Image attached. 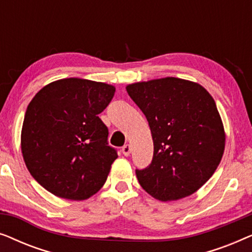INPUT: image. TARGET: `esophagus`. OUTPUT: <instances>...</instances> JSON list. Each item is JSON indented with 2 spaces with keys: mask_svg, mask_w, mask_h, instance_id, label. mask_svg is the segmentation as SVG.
Listing matches in <instances>:
<instances>
[{
  "mask_svg": "<svg viewBox=\"0 0 252 252\" xmlns=\"http://www.w3.org/2000/svg\"><path fill=\"white\" fill-rule=\"evenodd\" d=\"M130 150H132V149H130V146H129V144H125V146H124L123 147V154H124V156H129V154H130Z\"/></svg>",
  "mask_w": 252,
  "mask_h": 252,
  "instance_id": "34e87169",
  "label": "esophagus"
}]
</instances>
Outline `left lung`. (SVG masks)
Listing matches in <instances>:
<instances>
[{"mask_svg":"<svg viewBox=\"0 0 252 252\" xmlns=\"http://www.w3.org/2000/svg\"><path fill=\"white\" fill-rule=\"evenodd\" d=\"M142 110L154 141V157L136 170L141 187L158 201L197 191L221 160L226 133L215 99L197 82L166 77L126 86Z\"/></svg>","mask_w":252,"mask_h":252,"instance_id":"1","label":"left lung"}]
</instances>
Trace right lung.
I'll list each match as a JSON object with an SVG mask.
<instances>
[{
  "label": "right lung",
  "mask_w": 252,
  "mask_h": 252,
  "mask_svg": "<svg viewBox=\"0 0 252 252\" xmlns=\"http://www.w3.org/2000/svg\"><path fill=\"white\" fill-rule=\"evenodd\" d=\"M116 87L82 78L53 81L27 106L20 148L27 170L44 189L71 201L92 197L118 155L98 115Z\"/></svg>",
  "instance_id": "right-lung-1"
}]
</instances>
